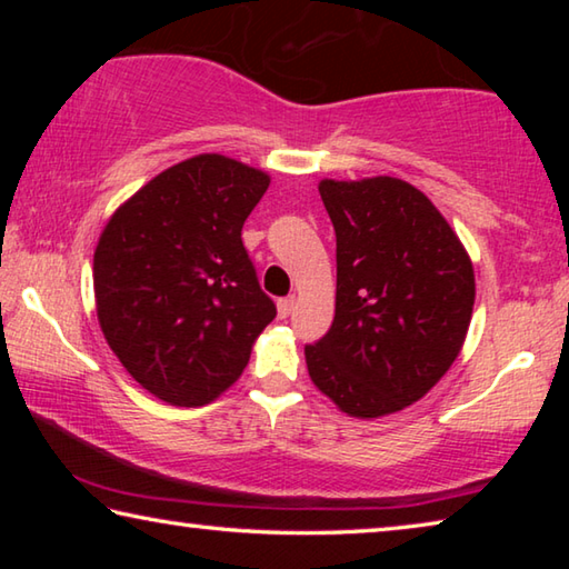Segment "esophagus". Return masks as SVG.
I'll list each match as a JSON object with an SVG mask.
<instances>
[{
  "label": "esophagus",
  "mask_w": 569,
  "mask_h": 569,
  "mask_svg": "<svg viewBox=\"0 0 569 569\" xmlns=\"http://www.w3.org/2000/svg\"><path fill=\"white\" fill-rule=\"evenodd\" d=\"M293 308H296V296H286L278 301V316H281V319H288Z\"/></svg>",
  "instance_id": "1"
}]
</instances>
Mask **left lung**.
Segmentation results:
<instances>
[{"mask_svg":"<svg viewBox=\"0 0 569 569\" xmlns=\"http://www.w3.org/2000/svg\"><path fill=\"white\" fill-rule=\"evenodd\" d=\"M336 230V316L306 346L308 377L359 419L407 409L445 377L475 308V268L407 180H321Z\"/></svg>","mask_w":569,"mask_h":569,"instance_id":"obj_1","label":"left lung"}]
</instances>
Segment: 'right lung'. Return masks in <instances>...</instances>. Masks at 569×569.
Listing matches in <instances>:
<instances>
[{
  "instance_id": "1",
  "label": "right lung",
  "mask_w": 569,
  "mask_h": 569,
  "mask_svg": "<svg viewBox=\"0 0 569 569\" xmlns=\"http://www.w3.org/2000/svg\"><path fill=\"white\" fill-rule=\"evenodd\" d=\"M268 182L216 152L182 160L124 200L94 248L104 339L130 377L172 407L220 397L276 319L240 240Z\"/></svg>"
}]
</instances>
